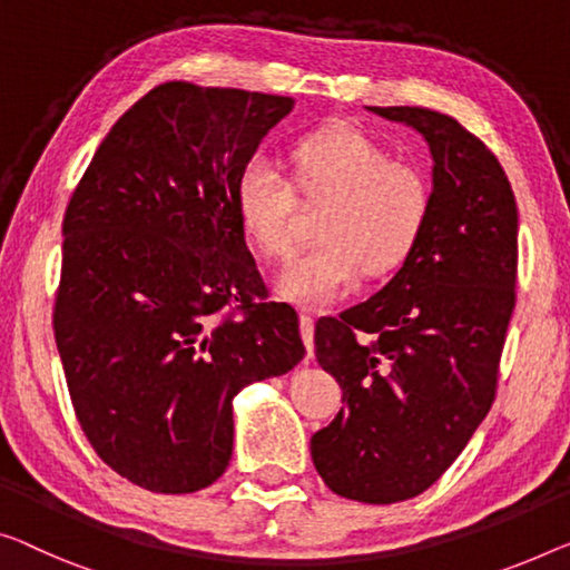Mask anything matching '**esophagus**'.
<instances>
[{
	"instance_id": "1",
	"label": "esophagus",
	"mask_w": 570,
	"mask_h": 570,
	"mask_svg": "<svg viewBox=\"0 0 570 570\" xmlns=\"http://www.w3.org/2000/svg\"><path fill=\"white\" fill-rule=\"evenodd\" d=\"M299 330H302V340H304V345H307V355L312 358V353H314V317L312 314H299Z\"/></svg>"
}]
</instances>
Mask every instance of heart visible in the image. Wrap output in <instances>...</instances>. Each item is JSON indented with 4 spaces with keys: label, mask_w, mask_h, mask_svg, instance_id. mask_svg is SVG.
Instances as JSON below:
<instances>
[{
    "label": "heart",
    "mask_w": 570,
    "mask_h": 570,
    "mask_svg": "<svg viewBox=\"0 0 570 570\" xmlns=\"http://www.w3.org/2000/svg\"><path fill=\"white\" fill-rule=\"evenodd\" d=\"M296 191L327 199L320 245L286 263L276 294L302 307L343 296L358 278L404 266L430 219V186L417 168L392 160L379 140L347 125H325L292 140L286 150ZM237 227L263 258L292 250L294 194L261 158L237 168L233 181Z\"/></svg>",
    "instance_id": "b5f03b06"
}]
</instances>
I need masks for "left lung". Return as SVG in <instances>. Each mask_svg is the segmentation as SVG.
Segmentation results:
<instances>
[{"label":"left lung","mask_w":570,"mask_h":570,"mask_svg":"<svg viewBox=\"0 0 570 570\" xmlns=\"http://www.w3.org/2000/svg\"><path fill=\"white\" fill-rule=\"evenodd\" d=\"M366 109L428 142L430 219L392 282L314 327L345 406L312 435V461L335 494L394 504L430 489L491 410L520 223L504 168L461 122L424 107Z\"/></svg>","instance_id":"8db88e82"}]
</instances>
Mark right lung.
<instances>
[{
  "label": "right lung",
  "instance_id": "right-lung-1",
  "mask_svg": "<svg viewBox=\"0 0 570 570\" xmlns=\"http://www.w3.org/2000/svg\"><path fill=\"white\" fill-rule=\"evenodd\" d=\"M292 107L160 83L112 125L68 202L58 355L83 435L140 489L215 483L237 392L304 358L296 312L253 302L266 288L233 209L237 168Z\"/></svg>",
  "mask_w": 570,
  "mask_h": 570
}]
</instances>
